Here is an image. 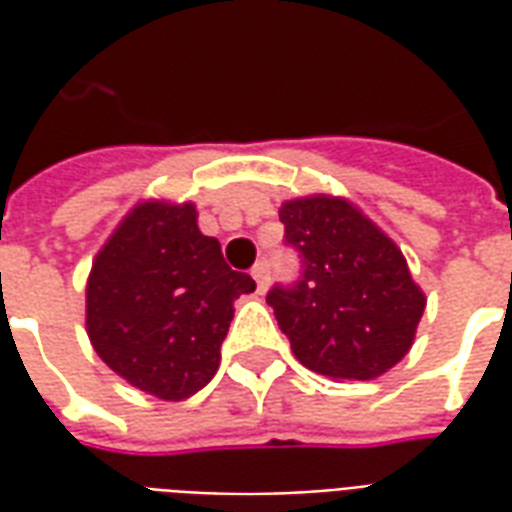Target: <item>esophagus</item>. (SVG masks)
<instances>
[{
  "label": "esophagus",
  "instance_id": "obj_1",
  "mask_svg": "<svg viewBox=\"0 0 512 512\" xmlns=\"http://www.w3.org/2000/svg\"><path fill=\"white\" fill-rule=\"evenodd\" d=\"M252 277H255V282H257V293H263V290L268 288V263L266 260L255 263V268H252Z\"/></svg>",
  "mask_w": 512,
  "mask_h": 512
}]
</instances>
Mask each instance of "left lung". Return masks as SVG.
Segmentation results:
<instances>
[{"instance_id":"8db88e82","label":"left lung","mask_w":512,"mask_h":512,"mask_svg":"<svg viewBox=\"0 0 512 512\" xmlns=\"http://www.w3.org/2000/svg\"><path fill=\"white\" fill-rule=\"evenodd\" d=\"M279 222L301 274L274 285L266 301L296 359L340 381H370L395 367L425 312L403 252L337 197L285 202Z\"/></svg>"}]
</instances>
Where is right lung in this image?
<instances>
[{"instance_id":"1","label":"right lung","mask_w":512,"mask_h":512,"mask_svg":"<svg viewBox=\"0 0 512 512\" xmlns=\"http://www.w3.org/2000/svg\"><path fill=\"white\" fill-rule=\"evenodd\" d=\"M252 290L255 279L227 266L219 241L200 233L191 202H145L95 257L87 334L128 384L183 400L213 378L233 301Z\"/></svg>"}]
</instances>
